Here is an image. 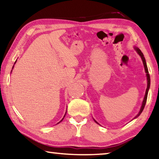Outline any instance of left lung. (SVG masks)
<instances>
[{
    "mask_svg": "<svg viewBox=\"0 0 159 159\" xmlns=\"http://www.w3.org/2000/svg\"><path fill=\"white\" fill-rule=\"evenodd\" d=\"M134 49L135 50V51H136L137 52H138V55L140 56V57H141L142 60V62H143L144 67V69H145V72H146V74H147L146 75H147V89H146V93H145V95H144V99H143V101H142V104L140 110H139V113L138 114V115H137L136 116L133 118V119H134V118H138L139 116L141 114V113L142 112V111H143L145 104H146V102H147V95H148V92H149V88H150V76H149V71H148V68H147V66L146 60H145V58L144 57L143 53L142 52V51L139 50L138 48L134 47ZM93 119H94V118H93ZM94 120H95V123H98V124H99V123L97 122L95 119H94Z\"/></svg>",
    "mask_w": 159,
    "mask_h": 159,
    "instance_id": "left-lung-1",
    "label": "left lung"
}]
</instances>
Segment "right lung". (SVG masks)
Segmentation results:
<instances>
[{
    "mask_svg": "<svg viewBox=\"0 0 159 159\" xmlns=\"http://www.w3.org/2000/svg\"><path fill=\"white\" fill-rule=\"evenodd\" d=\"M16 61H17V60H16ZM16 61H15V64H15V63H16ZM13 67H14V66H12V69H13ZM11 72H12V71H11ZM66 113H65V114H64V117H63V118H62V119H61V120H60V122H59V123H60V122H61V120H63V119H64V117H65V115H66Z\"/></svg>",
    "mask_w": 159,
    "mask_h": 159,
    "instance_id": "obj_1",
    "label": "right lung"
}]
</instances>
